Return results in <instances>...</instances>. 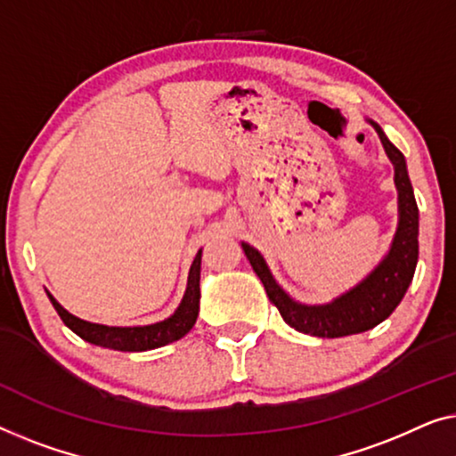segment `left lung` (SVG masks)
<instances>
[{"mask_svg": "<svg viewBox=\"0 0 456 456\" xmlns=\"http://www.w3.org/2000/svg\"><path fill=\"white\" fill-rule=\"evenodd\" d=\"M365 121L376 130L384 152L395 167V185L396 194H399V223H396L393 243H390L387 256L378 262V266L368 277L329 304H299L274 281L265 256L249 243L241 241L243 252H246L254 273L265 285L268 299L279 307L285 322L304 335L337 338L374 329V326L384 322L405 297L413 281L415 266H418L419 210L418 202H415L411 179L407 173L405 157L390 142L376 121Z\"/></svg>", "mask_w": 456, "mask_h": 456, "instance_id": "obj_1", "label": "left lung"}]
</instances>
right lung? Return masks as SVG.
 Returning <instances> with one entry per match:
<instances>
[{
  "label": "right lung",
  "mask_w": 456,
  "mask_h": 456,
  "mask_svg": "<svg viewBox=\"0 0 456 456\" xmlns=\"http://www.w3.org/2000/svg\"><path fill=\"white\" fill-rule=\"evenodd\" d=\"M200 262H202V249H198L194 262L190 266L188 274V287L182 301H179L177 310L171 314L169 318L161 320V322L146 324V326H107L97 322H86L74 314H69L53 295H49L51 304H53L55 312L60 314L63 324L69 330H74L76 335L85 341L99 345L105 349L115 351H149L163 347L173 341L188 335L191 326L196 324L198 312H200Z\"/></svg>",
  "instance_id": "obj_1"
}]
</instances>
